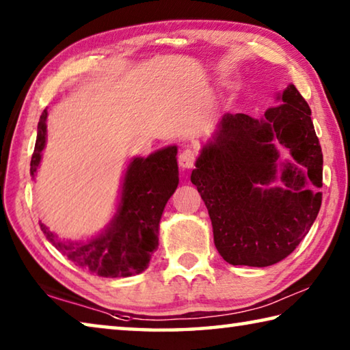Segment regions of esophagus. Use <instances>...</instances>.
<instances>
[{
  "label": "esophagus",
  "instance_id": "esophagus-1",
  "mask_svg": "<svg viewBox=\"0 0 350 350\" xmlns=\"http://www.w3.org/2000/svg\"><path fill=\"white\" fill-rule=\"evenodd\" d=\"M196 159H198V152L193 150V148H185L180 154L179 157H177V162H179L180 168L183 170H189L194 167V163H196Z\"/></svg>",
  "mask_w": 350,
  "mask_h": 350
}]
</instances>
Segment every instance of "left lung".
<instances>
[{
	"mask_svg": "<svg viewBox=\"0 0 350 350\" xmlns=\"http://www.w3.org/2000/svg\"><path fill=\"white\" fill-rule=\"evenodd\" d=\"M282 105L265 111L262 120L225 114L211 144L191 173L208 210L215 245L233 265L267 267L287 258L309 233L321 206L323 152L310 108L293 85ZM278 139L288 147L303 174L286 164V189L260 190L275 176Z\"/></svg>",
	"mask_w": 350,
	"mask_h": 350,
	"instance_id": "left-lung-1",
	"label": "left lung"
}]
</instances>
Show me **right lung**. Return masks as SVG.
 I'll return each instance as SVG.
<instances>
[{
    "instance_id": "right-lung-1",
    "label": "right lung",
    "mask_w": 350,
    "mask_h": 350,
    "mask_svg": "<svg viewBox=\"0 0 350 350\" xmlns=\"http://www.w3.org/2000/svg\"><path fill=\"white\" fill-rule=\"evenodd\" d=\"M44 109L40 116L37 142L31 161L35 176L46 144ZM176 146L134 159L123 180L122 200L108 230L88 244L63 241L40 222L41 232L57 250L83 270L103 278H126L142 273L159 245V222L165 204L179 183Z\"/></svg>"
}]
</instances>
